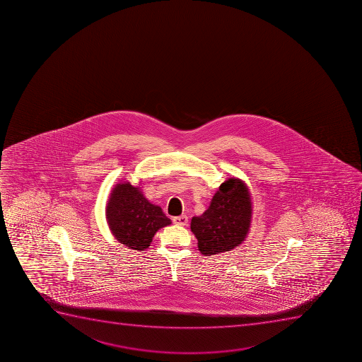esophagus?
I'll use <instances>...</instances> for the list:
<instances>
[{
    "instance_id": "1",
    "label": "esophagus",
    "mask_w": 362,
    "mask_h": 362,
    "mask_svg": "<svg viewBox=\"0 0 362 362\" xmlns=\"http://www.w3.org/2000/svg\"><path fill=\"white\" fill-rule=\"evenodd\" d=\"M172 221H173L175 224L180 226H187V222H189V219H187V217L185 215L178 216V217H173Z\"/></svg>"
}]
</instances>
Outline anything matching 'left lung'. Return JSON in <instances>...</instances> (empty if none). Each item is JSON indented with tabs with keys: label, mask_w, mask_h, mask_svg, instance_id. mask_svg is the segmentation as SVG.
<instances>
[{
	"label": "left lung",
	"mask_w": 362,
	"mask_h": 362,
	"mask_svg": "<svg viewBox=\"0 0 362 362\" xmlns=\"http://www.w3.org/2000/svg\"><path fill=\"white\" fill-rule=\"evenodd\" d=\"M251 198L249 189L238 178L221 184L208 210L192 217L191 231L204 256L222 254L243 243L250 230Z\"/></svg>",
	"instance_id": "left-lung-1"
}]
</instances>
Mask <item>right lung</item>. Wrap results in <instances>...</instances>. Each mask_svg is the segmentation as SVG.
<instances>
[{
  "label": "right lung",
  "instance_id": "obj_1",
  "mask_svg": "<svg viewBox=\"0 0 362 362\" xmlns=\"http://www.w3.org/2000/svg\"><path fill=\"white\" fill-rule=\"evenodd\" d=\"M106 219L115 240L132 250L150 247L158 230L171 224L160 206L147 201L140 187L117 184L106 206Z\"/></svg>",
  "mask_w": 362,
  "mask_h": 362
}]
</instances>
